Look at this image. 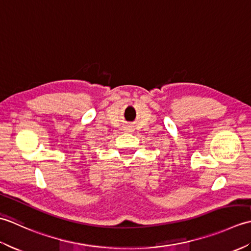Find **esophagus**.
<instances>
[{
    "label": "esophagus",
    "instance_id": "1",
    "mask_svg": "<svg viewBox=\"0 0 251 251\" xmlns=\"http://www.w3.org/2000/svg\"><path fill=\"white\" fill-rule=\"evenodd\" d=\"M127 129H128V128H127Z\"/></svg>",
    "mask_w": 251,
    "mask_h": 251
}]
</instances>
